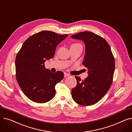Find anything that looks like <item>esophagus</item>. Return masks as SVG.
<instances>
[{
  "mask_svg": "<svg viewBox=\"0 0 132 132\" xmlns=\"http://www.w3.org/2000/svg\"><path fill=\"white\" fill-rule=\"evenodd\" d=\"M64 77H68V76H69L70 75V74H69L68 73H66V72H64Z\"/></svg>",
  "mask_w": 132,
  "mask_h": 132,
  "instance_id": "esophagus-1",
  "label": "esophagus"
}]
</instances>
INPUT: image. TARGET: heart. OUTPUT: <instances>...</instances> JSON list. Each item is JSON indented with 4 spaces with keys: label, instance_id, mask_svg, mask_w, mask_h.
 Instances as JSON below:
<instances>
[{
    "label": "heart",
    "instance_id": "obj_1",
    "mask_svg": "<svg viewBox=\"0 0 132 132\" xmlns=\"http://www.w3.org/2000/svg\"><path fill=\"white\" fill-rule=\"evenodd\" d=\"M72 45H80V46H81L80 44H78V43H75V44H72Z\"/></svg>",
    "mask_w": 132,
    "mask_h": 132
}]
</instances>
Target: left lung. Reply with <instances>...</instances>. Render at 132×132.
Here are the masks:
<instances>
[{
  "instance_id": "obj_1",
  "label": "left lung",
  "mask_w": 132,
  "mask_h": 132,
  "mask_svg": "<svg viewBox=\"0 0 132 132\" xmlns=\"http://www.w3.org/2000/svg\"><path fill=\"white\" fill-rule=\"evenodd\" d=\"M81 39L85 44L82 64L88 70V76L81 81L75 77L77 86L72 90L74 101L81 105H92L100 101L112 84L115 61L106 40L92 32H78L71 36Z\"/></svg>"
}]
</instances>
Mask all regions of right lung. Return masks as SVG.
<instances>
[{
    "mask_svg": "<svg viewBox=\"0 0 132 132\" xmlns=\"http://www.w3.org/2000/svg\"><path fill=\"white\" fill-rule=\"evenodd\" d=\"M68 35L43 30L28 38L15 58L16 78L23 93L38 103L50 101L55 96V86L64 78V73H52L45 61L52 58L56 47Z\"/></svg>",
    "mask_w": 132,
    "mask_h": 132,
    "instance_id": "1",
    "label": "right lung"
}]
</instances>
